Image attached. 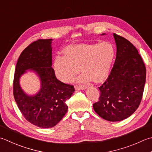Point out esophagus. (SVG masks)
Returning <instances> with one entry per match:
<instances>
[{"mask_svg": "<svg viewBox=\"0 0 152 152\" xmlns=\"http://www.w3.org/2000/svg\"><path fill=\"white\" fill-rule=\"evenodd\" d=\"M74 88H75V89L80 88V89H82V90H85L86 88H87V87H86V86L84 85H76L75 86H74Z\"/></svg>", "mask_w": 152, "mask_h": 152, "instance_id": "1", "label": "esophagus"}]
</instances>
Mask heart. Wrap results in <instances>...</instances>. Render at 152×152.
I'll list each match as a JSON object with an SVG mask.
<instances>
[{
  "mask_svg": "<svg viewBox=\"0 0 152 152\" xmlns=\"http://www.w3.org/2000/svg\"><path fill=\"white\" fill-rule=\"evenodd\" d=\"M115 55L113 45L108 42L70 45L64 49V56H56L54 69L63 82L72 81L80 67L83 73L78 81L100 82L108 76Z\"/></svg>",
  "mask_w": 152,
  "mask_h": 152,
  "instance_id": "obj_1",
  "label": "heart"
}]
</instances>
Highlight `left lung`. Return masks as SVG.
Returning <instances> with one entry per match:
<instances>
[{
  "label": "left lung",
  "instance_id": "8db88e82",
  "mask_svg": "<svg viewBox=\"0 0 152 152\" xmlns=\"http://www.w3.org/2000/svg\"><path fill=\"white\" fill-rule=\"evenodd\" d=\"M113 36L117 56L107 79L99 87V101L93 107L100 117L115 122L129 117L138 109L144 92L146 69L136 47L123 37L116 34Z\"/></svg>",
  "mask_w": 152,
  "mask_h": 152
}]
</instances>
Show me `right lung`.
<instances>
[{"label": "right lung", "instance_id": "add662e5", "mask_svg": "<svg viewBox=\"0 0 152 152\" xmlns=\"http://www.w3.org/2000/svg\"><path fill=\"white\" fill-rule=\"evenodd\" d=\"M53 39H38L26 47L17 61L13 93L20 111L26 119L43 129L55 126L68 110L66 100L75 91L72 85L56 78L52 68ZM27 69L34 71L41 80V89L34 96L25 94L19 86L20 76Z\"/></svg>", "mask_w": 152, "mask_h": 152}]
</instances>
